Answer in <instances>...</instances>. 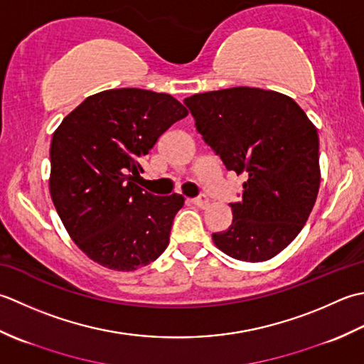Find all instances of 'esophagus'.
Wrapping results in <instances>:
<instances>
[{
	"mask_svg": "<svg viewBox=\"0 0 364 364\" xmlns=\"http://www.w3.org/2000/svg\"><path fill=\"white\" fill-rule=\"evenodd\" d=\"M191 203L198 205V207H201V209H207V207H209V204H210L209 198H205V196H199V198L191 199Z\"/></svg>",
	"mask_w": 364,
	"mask_h": 364,
	"instance_id": "34e87169",
	"label": "esophagus"
}]
</instances>
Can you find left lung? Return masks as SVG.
<instances>
[{
  "instance_id": "1",
  "label": "left lung",
  "mask_w": 364,
  "mask_h": 364,
  "mask_svg": "<svg viewBox=\"0 0 364 364\" xmlns=\"http://www.w3.org/2000/svg\"><path fill=\"white\" fill-rule=\"evenodd\" d=\"M196 130L225 166L243 174L232 223L212 234L237 261L264 262L291 243L313 210L318 185V136L305 111L277 91L229 87L183 100Z\"/></svg>"
}]
</instances>
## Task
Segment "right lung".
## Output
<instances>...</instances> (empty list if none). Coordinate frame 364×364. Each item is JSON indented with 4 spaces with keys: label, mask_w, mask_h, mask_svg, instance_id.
<instances>
[{
    "label": "right lung",
    "mask_w": 364,
    "mask_h": 364,
    "mask_svg": "<svg viewBox=\"0 0 364 364\" xmlns=\"http://www.w3.org/2000/svg\"><path fill=\"white\" fill-rule=\"evenodd\" d=\"M187 114L169 94L108 89L89 95L55 130L50 195L65 231L91 261L133 272L166 250L185 199L141 188V159Z\"/></svg>",
    "instance_id": "1"
}]
</instances>
